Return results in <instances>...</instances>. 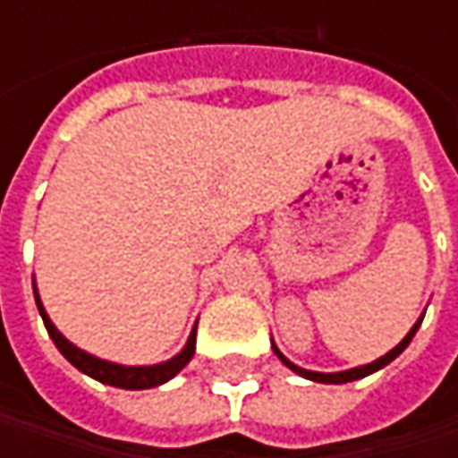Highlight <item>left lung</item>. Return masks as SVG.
<instances>
[{
    "label": "left lung",
    "instance_id": "left-lung-1",
    "mask_svg": "<svg viewBox=\"0 0 458 458\" xmlns=\"http://www.w3.org/2000/svg\"><path fill=\"white\" fill-rule=\"evenodd\" d=\"M426 316V313H423ZM423 316L418 318L413 324V328L405 334V339L403 342L397 344V346H393L385 357H379V360L375 361H369V364H361V367H354V369H344V372H310V369H303V367H298V364H293L277 346H275L273 342V352L277 354V360L283 361L288 369H293L295 375H301V377H306V379H313V382H324V385H344V382H354V379H361V377H367V375H372V372H377V369H382V367H387L390 361L395 360V357H400L403 352H405V346L408 344L413 342V336H415V331H418V326H420V321H423Z\"/></svg>",
    "mask_w": 458,
    "mask_h": 458
}]
</instances>
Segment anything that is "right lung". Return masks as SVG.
Instances as JSON below:
<instances>
[{"label":"right lung","mask_w":458,"mask_h":458,"mask_svg":"<svg viewBox=\"0 0 458 458\" xmlns=\"http://www.w3.org/2000/svg\"><path fill=\"white\" fill-rule=\"evenodd\" d=\"M32 291H35V303H38V310H40V316H43L45 328H47L53 344L58 346V352H61L63 357L71 361L76 369H81L83 375L98 379V382H104V385L122 387V390H148V387H157V385H163L167 379L175 377L185 364L193 360V352H196V326H193V331H191V336H188V342H185L183 349H181L175 357H170L167 361H160V364L127 367V364L98 360V357L83 352L76 344H71L63 336L61 331L55 328V324L50 321L47 310H45L43 301H40V293H38V285H32Z\"/></svg>","instance_id":"add662e5"}]
</instances>
